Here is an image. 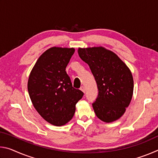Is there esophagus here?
Instances as JSON below:
<instances>
[{"label":"esophagus","instance_id":"obj_1","mask_svg":"<svg viewBox=\"0 0 158 158\" xmlns=\"http://www.w3.org/2000/svg\"><path fill=\"white\" fill-rule=\"evenodd\" d=\"M80 90H81L83 93H85V87L83 86V85H82V86H81V88H80Z\"/></svg>","mask_w":158,"mask_h":158}]
</instances>
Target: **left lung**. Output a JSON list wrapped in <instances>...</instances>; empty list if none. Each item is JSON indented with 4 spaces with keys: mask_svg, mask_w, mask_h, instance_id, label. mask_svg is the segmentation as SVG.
<instances>
[{
    "mask_svg": "<svg viewBox=\"0 0 158 158\" xmlns=\"http://www.w3.org/2000/svg\"><path fill=\"white\" fill-rule=\"evenodd\" d=\"M97 83L98 96L93 104L96 116L105 123L118 120L132 100L134 80L130 68L114 52L104 47L78 48Z\"/></svg>",
    "mask_w": 158,
    "mask_h": 158,
    "instance_id": "left-lung-1",
    "label": "left lung"
}]
</instances>
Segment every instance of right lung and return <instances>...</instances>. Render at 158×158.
<instances>
[{
    "label": "right lung",
    "instance_id": "1",
    "mask_svg": "<svg viewBox=\"0 0 158 158\" xmlns=\"http://www.w3.org/2000/svg\"><path fill=\"white\" fill-rule=\"evenodd\" d=\"M74 48L53 47L39 57L29 74L28 91L33 106L49 123L62 126L73 118L84 93L73 87L65 68Z\"/></svg>",
    "mask_w": 158,
    "mask_h": 158
}]
</instances>
